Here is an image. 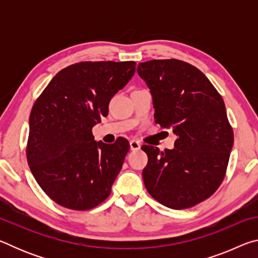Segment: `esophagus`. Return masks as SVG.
Listing matches in <instances>:
<instances>
[{"label":"esophagus","mask_w":258,"mask_h":258,"mask_svg":"<svg viewBox=\"0 0 258 258\" xmlns=\"http://www.w3.org/2000/svg\"><path fill=\"white\" fill-rule=\"evenodd\" d=\"M130 148L131 150H139L140 148H141V145L137 141V140H131L130 141Z\"/></svg>","instance_id":"1"}]
</instances>
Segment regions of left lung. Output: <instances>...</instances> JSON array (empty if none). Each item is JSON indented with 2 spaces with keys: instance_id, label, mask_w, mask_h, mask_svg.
<instances>
[{
  "instance_id": "1",
  "label": "left lung",
  "mask_w": 258,
  "mask_h": 258,
  "mask_svg": "<svg viewBox=\"0 0 258 258\" xmlns=\"http://www.w3.org/2000/svg\"><path fill=\"white\" fill-rule=\"evenodd\" d=\"M152 95L155 121L176 135L174 149L142 146L148 164L142 177L157 202L173 209L194 207L223 182L233 130L221 94L204 74L177 59L139 63Z\"/></svg>"
}]
</instances>
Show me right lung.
<instances>
[{"label": "right lung", "instance_id": "add662e5", "mask_svg": "<svg viewBox=\"0 0 258 258\" xmlns=\"http://www.w3.org/2000/svg\"><path fill=\"white\" fill-rule=\"evenodd\" d=\"M134 61H82L63 68L36 99L26 156L35 180L60 206L89 211L104 202L130 150L127 140L94 141L111 98L135 73Z\"/></svg>", "mask_w": 258, "mask_h": 258}]
</instances>
